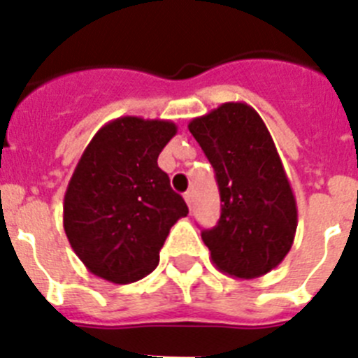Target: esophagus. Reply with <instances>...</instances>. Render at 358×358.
Masks as SVG:
<instances>
[{
	"label": "esophagus",
	"mask_w": 358,
	"mask_h": 358,
	"mask_svg": "<svg viewBox=\"0 0 358 358\" xmlns=\"http://www.w3.org/2000/svg\"><path fill=\"white\" fill-rule=\"evenodd\" d=\"M185 201H186V204H188V206L192 208V204H194V194H192V192H186V194H185Z\"/></svg>",
	"instance_id": "1"
}]
</instances>
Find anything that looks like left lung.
<instances>
[{
  "mask_svg": "<svg viewBox=\"0 0 358 358\" xmlns=\"http://www.w3.org/2000/svg\"><path fill=\"white\" fill-rule=\"evenodd\" d=\"M215 169L222 213L202 231L220 273L252 280L283 262L297 227L296 197L273 136L245 102H226L188 123Z\"/></svg>",
  "mask_w": 358,
  "mask_h": 358,
  "instance_id": "left-lung-1",
  "label": "left lung"
}]
</instances>
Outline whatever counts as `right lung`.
Returning a JSON list of instances; mask_svg holds the SVG:
<instances>
[{"label":"right lung","mask_w":358,"mask_h":358,"mask_svg":"<svg viewBox=\"0 0 358 358\" xmlns=\"http://www.w3.org/2000/svg\"><path fill=\"white\" fill-rule=\"evenodd\" d=\"M176 134L170 120L122 116L85 147L66 188L62 224L94 276L123 285L150 274L170 227L188 215L185 199L157 166Z\"/></svg>","instance_id":"right-lung-1"}]
</instances>
